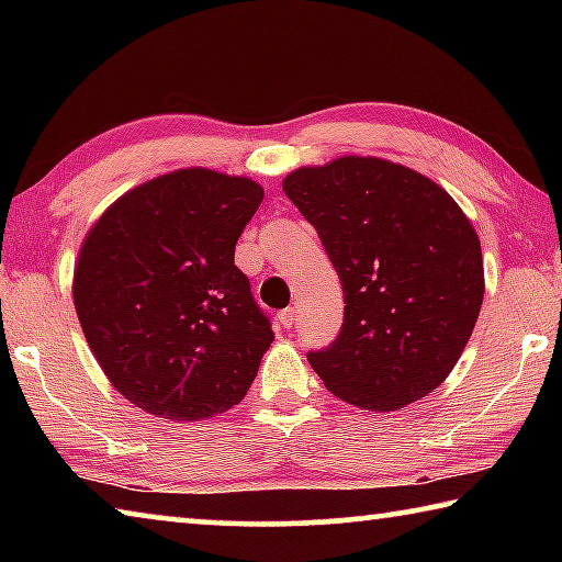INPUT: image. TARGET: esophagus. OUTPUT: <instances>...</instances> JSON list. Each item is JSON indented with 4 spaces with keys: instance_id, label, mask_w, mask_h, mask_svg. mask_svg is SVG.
Listing matches in <instances>:
<instances>
[{
    "instance_id": "obj_1",
    "label": "esophagus",
    "mask_w": 562,
    "mask_h": 562,
    "mask_svg": "<svg viewBox=\"0 0 562 562\" xmlns=\"http://www.w3.org/2000/svg\"><path fill=\"white\" fill-rule=\"evenodd\" d=\"M278 317H280V322H282V327H292V325H294V307L282 310Z\"/></svg>"
}]
</instances>
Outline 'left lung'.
<instances>
[{
    "mask_svg": "<svg viewBox=\"0 0 562 562\" xmlns=\"http://www.w3.org/2000/svg\"><path fill=\"white\" fill-rule=\"evenodd\" d=\"M282 190L315 225L345 290V325L307 359L341 402L396 412L431 394L479 319L481 240L459 203L374 156L302 166Z\"/></svg>",
    "mask_w": 562,
    "mask_h": 562,
    "instance_id": "1",
    "label": "left lung"
}]
</instances>
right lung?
<instances>
[{"label": "right lung", "instance_id": "obj_1", "mask_svg": "<svg viewBox=\"0 0 562 562\" xmlns=\"http://www.w3.org/2000/svg\"><path fill=\"white\" fill-rule=\"evenodd\" d=\"M265 190L180 168L111 203L79 247L74 307L109 382L146 414L201 422L233 408L272 345L235 268Z\"/></svg>", "mask_w": 562, "mask_h": 562}]
</instances>
